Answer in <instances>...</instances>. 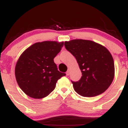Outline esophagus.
Listing matches in <instances>:
<instances>
[{"instance_id": "obj_1", "label": "esophagus", "mask_w": 128, "mask_h": 128, "mask_svg": "<svg viewBox=\"0 0 128 128\" xmlns=\"http://www.w3.org/2000/svg\"><path fill=\"white\" fill-rule=\"evenodd\" d=\"M70 69H68V70L66 72V74H67V75H69V74H70Z\"/></svg>"}]
</instances>
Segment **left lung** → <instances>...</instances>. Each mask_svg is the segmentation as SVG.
<instances>
[{
  "mask_svg": "<svg viewBox=\"0 0 128 128\" xmlns=\"http://www.w3.org/2000/svg\"><path fill=\"white\" fill-rule=\"evenodd\" d=\"M67 50L76 58L81 78L72 82L75 92L84 97H94L106 90L115 74L114 60L104 46L91 40H72L64 42Z\"/></svg>",
  "mask_w": 128,
  "mask_h": 128,
  "instance_id": "1",
  "label": "left lung"
}]
</instances>
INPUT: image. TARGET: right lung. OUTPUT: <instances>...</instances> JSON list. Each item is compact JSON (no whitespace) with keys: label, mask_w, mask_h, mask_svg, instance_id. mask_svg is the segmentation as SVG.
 Returning <instances> with one entry per match:
<instances>
[{"label":"right lung","mask_w":128,"mask_h":128,"mask_svg":"<svg viewBox=\"0 0 128 128\" xmlns=\"http://www.w3.org/2000/svg\"><path fill=\"white\" fill-rule=\"evenodd\" d=\"M64 42L44 41L28 48L17 60L15 76L18 86L26 95L34 99L45 98L55 89L64 73L58 70L54 58Z\"/></svg>","instance_id":"1"}]
</instances>
